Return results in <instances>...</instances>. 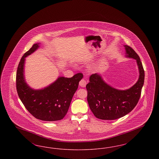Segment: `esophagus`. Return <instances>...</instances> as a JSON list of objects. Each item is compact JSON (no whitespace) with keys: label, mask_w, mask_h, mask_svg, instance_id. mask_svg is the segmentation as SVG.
<instances>
[{"label":"esophagus","mask_w":159,"mask_h":159,"mask_svg":"<svg viewBox=\"0 0 159 159\" xmlns=\"http://www.w3.org/2000/svg\"><path fill=\"white\" fill-rule=\"evenodd\" d=\"M79 85L81 86V87H85L86 86V80H84V79H82L80 81V82H79Z\"/></svg>","instance_id":"34e87169"}]
</instances>
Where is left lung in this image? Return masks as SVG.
I'll use <instances>...</instances> for the list:
<instances>
[{"instance_id": "1", "label": "left lung", "mask_w": 159, "mask_h": 159, "mask_svg": "<svg viewBox=\"0 0 159 159\" xmlns=\"http://www.w3.org/2000/svg\"><path fill=\"white\" fill-rule=\"evenodd\" d=\"M126 57L136 60L139 79L134 86L126 90L115 89L106 83L98 73L92 75L86 84L87 100L92 112L101 120H115L130 113L141 97L144 82V70L139 57L130 46L124 45Z\"/></svg>"}]
</instances>
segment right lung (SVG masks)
I'll return each mask as SVG.
<instances>
[{"mask_svg":"<svg viewBox=\"0 0 159 159\" xmlns=\"http://www.w3.org/2000/svg\"><path fill=\"white\" fill-rule=\"evenodd\" d=\"M39 44H34L20 60L16 75V91L25 108L35 118L43 121L60 120L67 113L83 75L77 73L71 78L59 77L43 89L31 88L25 82L24 75L25 58L36 51Z\"/></svg>","mask_w":159,"mask_h":159,"instance_id":"add662e5","label":"right lung"}]
</instances>
